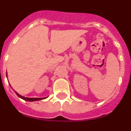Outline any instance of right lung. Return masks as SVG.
<instances>
[{"instance_id": "add662e5", "label": "right lung", "mask_w": 131, "mask_h": 131, "mask_svg": "<svg viewBox=\"0 0 131 131\" xmlns=\"http://www.w3.org/2000/svg\"><path fill=\"white\" fill-rule=\"evenodd\" d=\"M6 77H7V72H6ZM13 89V88H12ZM13 91H15V93H16V95L18 96L19 98H20V99H22L25 100V101H30V102H32V101H40V100H42V99H47V97H44V98H28V97H25V96H21L20 94H18L16 91H15V90L13 89Z\"/></svg>"}]
</instances>
